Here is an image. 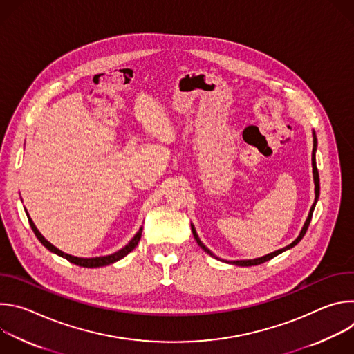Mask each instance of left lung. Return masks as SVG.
I'll use <instances>...</instances> for the list:
<instances>
[{
    "mask_svg": "<svg viewBox=\"0 0 354 354\" xmlns=\"http://www.w3.org/2000/svg\"><path fill=\"white\" fill-rule=\"evenodd\" d=\"M313 137H314V148H313V176H314V185H315V200H314V205L311 206V210H310V213H308V217H307V220H306V223H304V227H302L301 231H299V235H298L290 245H287V246H284V248H281V249H279V250H274V252H272V254H268V255H265V257H261V258H257V259H245V261H231V262H230V261H225L227 263H231V265H235V266H257V265L265 263V262L270 261L272 258H274V257L283 254L284 250H288V249H291L292 246H295V245L302 239V236L306 235V232H307V230H308V225H310V223H311V218H313V213H314L315 205H317V201H318V198H319V174H318L317 160H315V153H317L318 141H317V134H315L314 130H313ZM190 227H192L193 236H194V239L197 241L198 246H200L201 249H203L205 252H207V254H209L210 257H213V258H216V259H220V258H217V257L213 254V252H212L203 242L200 241V238H198V235H197V232H196L194 225L190 224Z\"/></svg>",
    "mask_w": 354,
    "mask_h": 354,
    "instance_id": "obj_1",
    "label": "left lung"
}]
</instances>
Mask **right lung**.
Listing matches in <instances>:
<instances>
[{
	"mask_svg": "<svg viewBox=\"0 0 354 354\" xmlns=\"http://www.w3.org/2000/svg\"><path fill=\"white\" fill-rule=\"evenodd\" d=\"M26 216H28V220H29V224H30V228L33 230L36 238L40 241V243L43 246H46L50 252H53V254L67 259L68 262L77 265V266H81V268H100V266H106V265H112L120 259H123L127 254H130V252L137 246L140 238H141V232H142V227H140V230L137 231V234L130 239V242L123 246L122 249H119L118 252H115V254H111V255H106V257H95V258H78V257H73V255H68V254H64L63 250H60L59 248H56L53 243H50L40 232L39 230L36 228L35 223L32 221V218L29 217L28 212H26Z\"/></svg>",
	"mask_w": 354,
	"mask_h": 354,
	"instance_id": "1",
	"label": "right lung"
}]
</instances>
